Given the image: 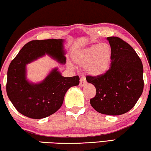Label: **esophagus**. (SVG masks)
<instances>
[{
  "instance_id": "obj_1",
  "label": "esophagus",
  "mask_w": 151,
  "mask_h": 151,
  "mask_svg": "<svg viewBox=\"0 0 151 151\" xmlns=\"http://www.w3.org/2000/svg\"><path fill=\"white\" fill-rule=\"evenodd\" d=\"M86 78L83 77V76H82V77H81L80 78V87H83L84 86L86 85Z\"/></svg>"
}]
</instances>
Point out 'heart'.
<instances>
[{"label": "heart", "mask_w": 151, "mask_h": 151, "mask_svg": "<svg viewBox=\"0 0 151 151\" xmlns=\"http://www.w3.org/2000/svg\"><path fill=\"white\" fill-rule=\"evenodd\" d=\"M71 57L75 63L83 66L87 74L93 77H99L105 75L111 69L113 52L108 44H94L73 50ZM69 66L72 67V65L69 63Z\"/></svg>", "instance_id": "obj_1"}]
</instances>
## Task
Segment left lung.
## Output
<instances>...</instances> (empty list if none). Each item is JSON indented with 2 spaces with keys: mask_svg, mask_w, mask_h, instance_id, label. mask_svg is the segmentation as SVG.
Segmentation results:
<instances>
[{
  "mask_svg": "<svg viewBox=\"0 0 151 151\" xmlns=\"http://www.w3.org/2000/svg\"><path fill=\"white\" fill-rule=\"evenodd\" d=\"M113 52L112 65L105 75L87 76L96 90L90 105L102 114L119 115L134 107L142 93L143 65L132 46L118 37H108Z\"/></svg>",
  "mask_w": 151,
  "mask_h": 151,
  "instance_id": "obj_1",
  "label": "left lung"
}]
</instances>
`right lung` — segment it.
Wrapping results in <instances>:
<instances>
[{
  "mask_svg": "<svg viewBox=\"0 0 151 151\" xmlns=\"http://www.w3.org/2000/svg\"><path fill=\"white\" fill-rule=\"evenodd\" d=\"M65 42L63 39L30 41L9 65L6 94L21 114L37 119L50 116L61 107L67 91L79 85V76L63 77L58 68L52 69L40 82H32L27 78V65L46 55L65 64Z\"/></svg>",
  "mask_w": 151,
  "mask_h": 151,
  "instance_id": "right-lung-1",
  "label": "right lung"
}]
</instances>
